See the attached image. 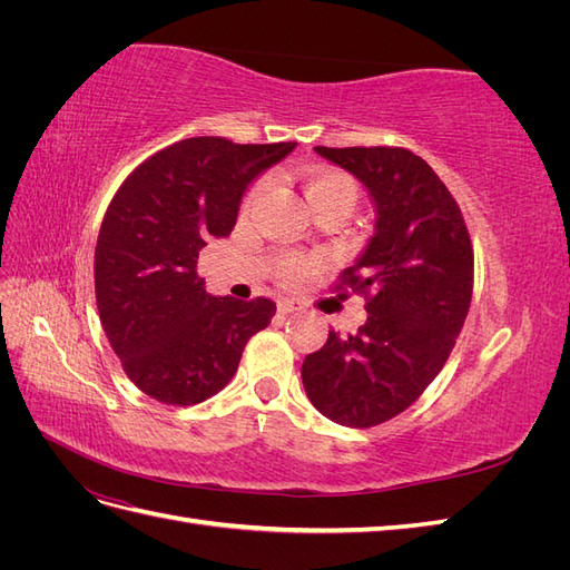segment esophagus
I'll return each mask as SVG.
<instances>
[{
    "label": "esophagus",
    "instance_id": "34e87169",
    "mask_svg": "<svg viewBox=\"0 0 570 570\" xmlns=\"http://www.w3.org/2000/svg\"><path fill=\"white\" fill-rule=\"evenodd\" d=\"M302 308H304V304H302L299 299L285 297V299L278 302V312H281V314H295V312H302Z\"/></svg>",
    "mask_w": 570,
    "mask_h": 570
}]
</instances>
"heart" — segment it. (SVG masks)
Wrapping results in <instances>:
<instances>
[{"label": "heart", "instance_id": "heart-1", "mask_svg": "<svg viewBox=\"0 0 570 570\" xmlns=\"http://www.w3.org/2000/svg\"><path fill=\"white\" fill-rule=\"evenodd\" d=\"M304 189H306V199L314 206V209H318V206H323L327 202H335V199H347L354 204V197H356L354 180L350 176L340 174V170H316V174L306 178ZM262 193H264V183H256L245 197V204H243L245 209L254 206L258 202V197H262ZM314 268H316L314 258L287 256L281 262L278 273L287 285H299L308 278V275H312Z\"/></svg>", "mask_w": 570, "mask_h": 570}]
</instances>
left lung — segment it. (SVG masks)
I'll use <instances>...</instances> for the list:
<instances>
[{"instance_id":"left-lung-1","label":"left lung","mask_w":570,"mask_h":570,"mask_svg":"<svg viewBox=\"0 0 570 570\" xmlns=\"http://www.w3.org/2000/svg\"><path fill=\"white\" fill-rule=\"evenodd\" d=\"M375 204V235L335 289L366 299L354 335L327 333L302 364L312 404L340 425L373 428L409 409L450 358L473 295V245L456 199L404 147H316Z\"/></svg>"}]
</instances>
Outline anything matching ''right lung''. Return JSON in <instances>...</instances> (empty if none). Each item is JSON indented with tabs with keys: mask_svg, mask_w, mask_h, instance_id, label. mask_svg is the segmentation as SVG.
<instances>
[{
	"mask_svg": "<svg viewBox=\"0 0 570 570\" xmlns=\"http://www.w3.org/2000/svg\"><path fill=\"white\" fill-rule=\"evenodd\" d=\"M295 142L187 137L151 154L116 189L95 247V297L137 390L193 406L230 383L275 304L212 297L197 273L206 239L233 233L247 185Z\"/></svg>",
	"mask_w": 570,
	"mask_h": 570,
	"instance_id": "right-lung-1",
	"label": "right lung"
}]
</instances>
